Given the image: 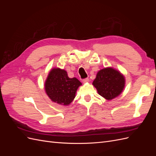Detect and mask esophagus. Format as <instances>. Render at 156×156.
<instances>
[{
	"label": "esophagus",
	"mask_w": 156,
	"mask_h": 156,
	"mask_svg": "<svg viewBox=\"0 0 156 156\" xmlns=\"http://www.w3.org/2000/svg\"><path fill=\"white\" fill-rule=\"evenodd\" d=\"M83 82L84 83H86L89 82V79H88V78H86V79H83Z\"/></svg>",
	"instance_id": "esophagus-1"
}]
</instances>
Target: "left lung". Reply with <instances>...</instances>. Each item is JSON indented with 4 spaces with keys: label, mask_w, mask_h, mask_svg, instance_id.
<instances>
[{
    "label": "left lung",
    "mask_w": 156,
    "mask_h": 156,
    "mask_svg": "<svg viewBox=\"0 0 156 156\" xmlns=\"http://www.w3.org/2000/svg\"><path fill=\"white\" fill-rule=\"evenodd\" d=\"M92 84L100 96L111 100L120 95L123 90L125 79L117 70L108 68L99 71Z\"/></svg>",
    "instance_id": "1"
}]
</instances>
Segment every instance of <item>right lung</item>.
I'll return each mask as SVG.
<instances>
[{
  "instance_id": "add662e5",
  "label": "right lung",
  "mask_w": 156,
  "mask_h": 156,
  "mask_svg": "<svg viewBox=\"0 0 156 156\" xmlns=\"http://www.w3.org/2000/svg\"><path fill=\"white\" fill-rule=\"evenodd\" d=\"M81 84L75 77L69 78L65 70L54 68L48 75L45 89L52 101L67 105L73 100L77 90Z\"/></svg>"
}]
</instances>
